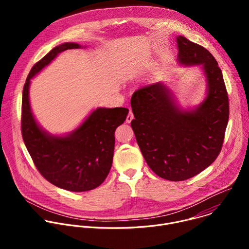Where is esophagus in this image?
Listing matches in <instances>:
<instances>
[{
	"mask_svg": "<svg viewBox=\"0 0 249 249\" xmlns=\"http://www.w3.org/2000/svg\"><path fill=\"white\" fill-rule=\"evenodd\" d=\"M133 118H134V115H133L132 111H130L129 114H128V116H127V118H126V122H127V123H130V122L133 120Z\"/></svg>",
	"mask_w": 249,
	"mask_h": 249,
	"instance_id": "1",
	"label": "esophagus"
}]
</instances>
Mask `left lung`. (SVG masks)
I'll return each instance as SVG.
<instances>
[{"mask_svg":"<svg viewBox=\"0 0 249 249\" xmlns=\"http://www.w3.org/2000/svg\"><path fill=\"white\" fill-rule=\"evenodd\" d=\"M178 62L201 65L207 96L192 111L177 107L170 89L159 82L137 89L131 98V127L150 168L161 178L182 181L218 158L229 121V97L218 62L206 48L176 37Z\"/></svg>","mask_w":249,"mask_h":249,"instance_id":"obj_1","label":"left lung"}]
</instances>
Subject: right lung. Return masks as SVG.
<instances>
[{
    "label": "right lung",
    "instance_id": "right-lung-1",
    "mask_svg": "<svg viewBox=\"0 0 249 249\" xmlns=\"http://www.w3.org/2000/svg\"><path fill=\"white\" fill-rule=\"evenodd\" d=\"M80 47L77 43L61 44L35 64L26 78L21 104L22 139L35 166L47 181L73 192L92 190L107 177L113 160L114 133L129 112L124 107L97 108L65 137L52 136L39 127L29 104L30 80L59 53Z\"/></svg>",
    "mask_w": 249,
    "mask_h": 249
}]
</instances>
